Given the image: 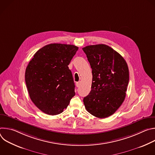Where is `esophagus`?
Returning a JSON list of instances; mask_svg holds the SVG:
<instances>
[{
    "instance_id": "obj_1",
    "label": "esophagus",
    "mask_w": 155,
    "mask_h": 155,
    "mask_svg": "<svg viewBox=\"0 0 155 155\" xmlns=\"http://www.w3.org/2000/svg\"><path fill=\"white\" fill-rule=\"evenodd\" d=\"M80 84H81V82H80V81L77 82V83H76V86H77V87H79V86H80Z\"/></svg>"
}]
</instances>
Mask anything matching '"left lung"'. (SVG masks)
Listing matches in <instances>:
<instances>
[{"instance_id":"8db88e82","label":"left lung","mask_w":155,"mask_h":155,"mask_svg":"<svg viewBox=\"0 0 155 155\" xmlns=\"http://www.w3.org/2000/svg\"><path fill=\"white\" fill-rule=\"evenodd\" d=\"M92 69L91 90L83 99L87 111L105 118L113 115L123 102L129 83V69L124 59L104 44L82 48Z\"/></svg>"}]
</instances>
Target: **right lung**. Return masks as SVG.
<instances>
[{
    "label": "right lung",
    "mask_w": 155,
    "mask_h": 155,
    "mask_svg": "<svg viewBox=\"0 0 155 155\" xmlns=\"http://www.w3.org/2000/svg\"><path fill=\"white\" fill-rule=\"evenodd\" d=\"M78 47L51 43L38 50L28 64L25 81L31 101L41 111L58 115L75 96V84L68 65Z\"/></svg>",
    "instance_id": "1"
}]
</instances>
